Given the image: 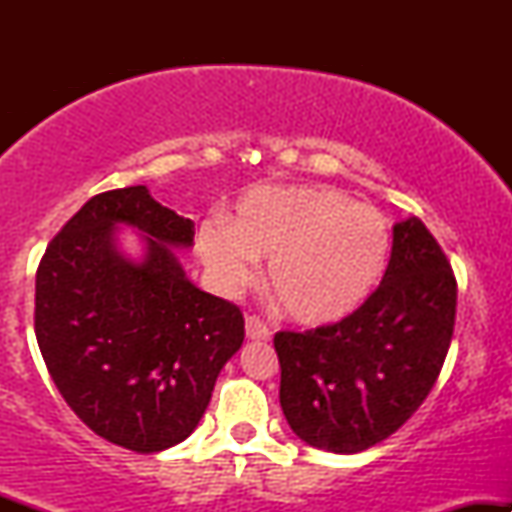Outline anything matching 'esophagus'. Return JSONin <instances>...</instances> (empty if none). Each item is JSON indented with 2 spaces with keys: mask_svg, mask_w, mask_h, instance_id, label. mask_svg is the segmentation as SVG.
Instances as JSON below:
<instances>
[{
  "mask_svg": "<svg viewBox=\"0 0 512 512\" xmlns=\"http://www.w3.org/2000/svg\"><path fill=\"white\" fill-rule=\"evenodd\" d=\"M245 334H248V339H252V342H267V339L272 337L269 327L255 315H250L248 320H245Z\"/></svg>",
  "mask_w": 512,
  "mask_h": 512,
  "instance_id": "34e87169",
  "label": "esophagus"
}]
</instances>
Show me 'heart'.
<instances>
[{
	"mask_svg": "<svg viewBox=\"0 0 512 512\" xmlns=\"http://www.w3.org/2000/svg\"><path fill=\"white\" fill-rule=\"evenodd\" d=\"M197 250L226 291L250 284L255 260H269L267 289L286 317L325 327L356 313L380 284L390 226L334 187H257L228 228H199Z\"/></svg>",
	"mask_w": 512,
	"mask_h": 512,
	"instance_id": "obj_1",
	"label": "heart"
}]
</instances>
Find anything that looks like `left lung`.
I'll return each mask as SVG.
<instances>
[{"label": "left lung", "instance_id": "left-lung-1", "mask_svg": "<svg viewBox=\"0 0 512 512\" xmlns=\"http://www.w3.org/2000/svg\"><path fill=\"white\" fill-rule=\"evenodd\" d=\"M457 281L416 216L392 228V255L368 301L334 325L276 332L279 402L303 443L354 455L390 438L436 385L455 330Z\"/></svg>", "mask_w": 512, "mask_h": 512}]
</instances>
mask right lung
Segmentation results:
<instances>
[{
    "label": "right lung",
    "instance_id": "right-lung-1",
    "mask_svg": "<svg viewBox=\"0 0 512 512\" xmlns=\"http://www.w3.org/2000/svg\"><path fill=\"white\" fill-rule=\"evenodd\" d=\"M117 225L145 236L142 261ZM195 223L144 185L91 197L52 238L35 274V337L64 402L93 433L142 452L195 431L216 378L245 339L238 305L197 289L173 248Z\"/></svg>",
    "mask_w": 512,
    "mask_h": 512
}]
</instances>
